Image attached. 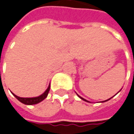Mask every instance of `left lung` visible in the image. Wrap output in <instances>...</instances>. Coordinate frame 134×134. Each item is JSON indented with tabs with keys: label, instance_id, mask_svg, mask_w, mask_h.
<instances>
[{
	"label": "left lung",
	"instance_id": "left-lung-1",
	"mask_svg": "<svg viewBox=\"0 0 134 134\" xmlns=\"http://www.w3.org/2000/svg\"><path fill=\"white\" fill-rule=\"evenodd\" d=\"M120 91H119V92H120ZM77 95H78V96H79V97H80L81 99H83V100H84V101H86V102H89V101H87V99H84V98H83V97H80V96L79 95V94H77ZM114 96H115V95H114ZM114 96H113V97H114ZM111 98H112V97H111ZM111 98H110V99H107V100H105V101H102V102H107V101H108V100H109V99H111Z\"/></svg>",
	"mask_w": 134,
	"mask_h": 134
}]
</instances>
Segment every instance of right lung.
Instances as JSON below:
<instances>
[{"label":"right lung","instance_id":"1","mask_svg":"<svg viewBox=\"0 0 134 134\" xmlns=\"http://www.w3.org/2000/svg\"><path fill=\"white\" fill-rule=\"evenodd\" d=\"M50 84L49 85V87H47V89L46 90V91L44 92L43 94H42L41 95L38 96V97H18L16 94H14V93L13 95L19 101L23 103L24 105H35V104H37L39 102H42V100H44L46 97H47V94L49 93V91H50Z\"/></svg>","mask_w":134,"mask_h":134}]
</instances>
